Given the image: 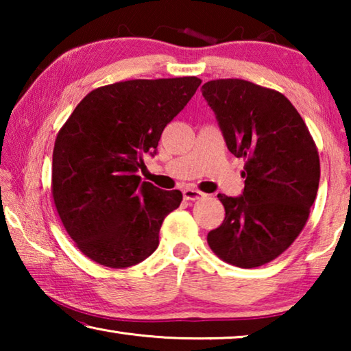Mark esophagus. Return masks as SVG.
<instances>
[{
  "mask_svg": "<svg viewBox=\"0 0 351 351\" xmlns=\"http://www.w3.org/2000/svg\"><path fill=\"white\" fill-rule=\"evenodd\" d=\"M182 193H184V198L187 201H195L204 197L203 192H199V190H195V189H186Z\"/></svg>",
  "mask_w": 351,
  "mask_h": 351,
  "instance_id": "1",
  "label": "esophagus"
}]
</instances>
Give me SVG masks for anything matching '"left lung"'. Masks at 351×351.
<instances>
[{
    "label": "left lung",
    "instance_id": "obj_1",
    "mask_svg": "<svg viewBox=\"0 0 351 351\" xmlns=\"http://www.w3.org/2000/svg\"><path fill=\"white\" fill-rule=\"evenodd\" d=\"M229 152L245 159L240 197L218 195L226 210L207 243L226 263L257 268L293 245L316 199L320 162L304 119L278 91L241 79L201 88Z\"/></svg>",
    "mask_w": 351,
    "mask_h": 351
}]
</instances>
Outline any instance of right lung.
Instances as JSON below:
<instances>
[{"mask_svg":"<svg viewBox=\"0 0 351 351\" xmlns=\"http://www.w3.org/2000/svg\"><path fill=\"white\" fill-rule=\"evenodd\" d=\"M198 77L127 80L83 97L57 134L52 198L77 247L106 268H128L156 251L180 190L138 175L167 123L198 90Z\"/></svg>","mask_w":351,"mask_h":351,"instance_id":"obj_1","label":"right lung"}]
</instances>
